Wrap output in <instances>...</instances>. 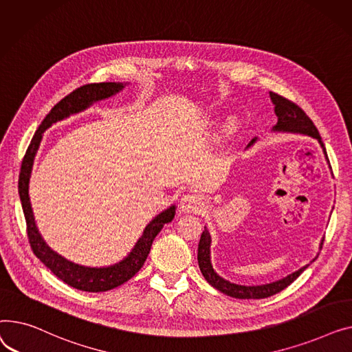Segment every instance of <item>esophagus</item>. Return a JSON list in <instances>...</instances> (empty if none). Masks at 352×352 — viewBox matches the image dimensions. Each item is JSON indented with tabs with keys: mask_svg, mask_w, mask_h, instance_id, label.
Masks as SVG:
<instances>
[{
	"mask_svg": "<svg viewBox=\"0 0 352 352\" xmlns=\"http://www.w3.org/2000/svg\"><path fill=\"white\" fill-rule=\"evenodd\" d=\"M179 206L183 213H199L204 208V203L201 196H199L197 193L189 192L182 196Z\"/></svg>",
	"mask_w": 352,
	"mask_h": 352,
	"instance_id": "1",
	"label": "esophagus"
}]
</instances>
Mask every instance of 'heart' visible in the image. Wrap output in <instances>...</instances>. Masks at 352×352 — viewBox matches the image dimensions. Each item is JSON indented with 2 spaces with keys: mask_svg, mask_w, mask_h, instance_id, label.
Wrapping results in <instances>:
<instances>
[{
  "mask_svg": "<svg viewBox=\"0 0 352 352\" xmlns=\"http://www.w3.org/2000/svg\"><path fill=\"white\" fill-rule=\"evenodd\" d=\"M237 131H239V119L234 115L226 116L217 129V140L229 142L236 136Z\"/></svg>",
  "mask_w": 352,
  "mask_h": 352,
  "instance_id": "b5f03b06",
  "label": "heart"
}]
</instances>
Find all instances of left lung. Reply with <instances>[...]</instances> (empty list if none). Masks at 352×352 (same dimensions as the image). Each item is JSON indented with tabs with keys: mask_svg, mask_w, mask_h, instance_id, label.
Listing matches in <instances>:
<instances>
[{
	"mask_svg": "<svg viewBox=\"0 0 352 352\" xmlns=\"http://www.w3.org/2000/svg\"><path fill=\"white\" fill-rule=\"evenodd\" d=\"M270 99L274 105V112L277 116V123L273 126V132H288V133H301V135H307L311 136L314 139L318 140L320 146L322 148L324 156L328 162V156L325 152V146L321 140V136L316 128V125L313 123V120L309 119L305 112L297 107L294 102L288 100L285 98H283L281 95H277L274 92H270ZM258 138H254L247 148L253 146V144L257 142ZM329 163V162H328ZM324 241V239H322ZM322 241L320 244V250L322 249ZM210 244H212V237L210 233L208 230V227L204 226V230L201 233L200 241H199V249H197V261H199V268L203 274V277L208 280V283L214 287L216 290L221 292L226 296H230L233 298H241V300H260V298H267L272 297L277 293H280L281 290H284L285 287L290 285L304 270L311 264L313 261H316V258H313L309 261V264H305L304 267L298 268L297 272L288 274L287 277L268 283V284H261V285H241V284H234L230 283L229 280H224L223 277H220L212 265V260H210Z\"/></svg>",
	"mask_w": 352,
	"mask_h": 352,
	"instance_id": "obj_1",
	"label": "left lung"
}]
</instances>
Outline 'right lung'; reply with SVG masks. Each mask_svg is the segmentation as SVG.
<instances>
[{
    "label": "right lung",
    "mask_w": 352,
    "mask_h": 352,
    "mask_svg": "<svg viewBox=\"0 0 352 352\" xmlns=\"http://www.w3.org/2000/svg\"><path fill=\"white\" fill-rule=\"evenodd\" d=\"M126 85L128 84H123V82H99V84H88L75 89L60 102H58L51 109V112L45 116V119L41 122V125L36 129L27 149L23 164H21L18 193L27 221L31 249L34 254L43 261L59 280L80 292H108L131 280L140 270L143 263L146 261L155 237L163 229V226L172 221L176 214L175 204L159 213L155 219H152V221H149L146 227H144L143 234L135 243L131 253L119 263H115L108 267H88L67 260L65 257H62L60 254L51 249L43 239V236H41L36 227L32 206L30 201V179L36 152L44 138V132L50 129L58 120H64L71 115L88 109L95 102L111 98L118 92L123 91V88Z\"/></svg>",
    "instance_id": "add662e5"
}]
</instances>
